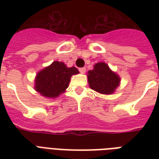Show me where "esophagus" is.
<instances>
[{"mask_svg": "<svg viewBox=\"0 0 159 159\" xmlns=\"http://www.w3.org/2000/svg\"><path fill=\"white\" fill-rule=\"evenodd\" d=\"M79 72L81 73H85V72H86V67H81V68H79Z\"/></svg>", "mask_w": 159, "mask_h": 159, "instance_id": "esophagus-1", "label": "esophagus"}]
</instances>
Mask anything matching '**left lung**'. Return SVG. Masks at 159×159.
Returning a JSON list of instances; mask_svg holds the SVG:
<instances>
[{"instance_id": "left-lung-1", "label": "left lung", "mask_w": 159, "mask_h": 159, "mask_svg": "<svg viewBox=\"0 0 159 159\" xmlns=\"http://www.w3.org/2000/svg\"><path fill=\"white\" fill-rule=\"evenodd\" d=\"M90 87L101 94L110 95L119 87L120 78L105 62H97L87 74Z\"/></svg>"}]
</instances>
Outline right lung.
Masks as SVG:
<instances>
[{
	"label": "right lung",
	"instance_id": "add662e5",
	"mask_svg": "<svg viewBox=\"0 0 159 159\" xmlns=\"http://www.w3.org/2000/svg\"><path fill=\"white\" fill-rule=\"evenodd\" d=\"M79 73L75 67H67L62 62L54 61L37 73L34 89L48 98H56L65 92L72 75Z\"/></svg>",
	"mask_w": 159,
	"mask_h": 159
}]
</instances>
